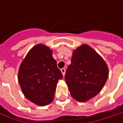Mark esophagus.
Here are the masks:
<instances>
[{"mask_svg":"<svg viewBox=\"0 0 123 123\" xmlns=\"http://www.w3.org/2000/svg\"><path fill=\"white\" fill-rule=\"evenodd\" d=\"M61 72H62V73L63 74V76H64V75H65V73H66V69L62 68L61 69Z\"/></svg>","mask_w":123,"mask_h":123,"instance_id":"esophagus-1","label":"esophagus"}]
</instances>
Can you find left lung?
Returning <instances> with one entry per match:
<instances>
[{
    "label": "left lung",
    "mask_w": 123,
    "mask_h": 123,
    "mask_svg": "<svg viewBox=\"0 0 123 123\" xmlns=\"http://www.w3.org/2000/svg\"><path fill=\"white\" fill-rule=\"evenodd\" d=\"M108 76L105 60L84 44L73 50L65 79L71 97L77 101L86 102L101 92Z\"/></svg>",
    "instance_id": "1"
}]
</instances>
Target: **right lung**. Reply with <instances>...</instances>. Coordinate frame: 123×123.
Wrapping results in <instances>:
<instances>
[{
  "instance_id": "add662e5",
  "label": "right lung",
  "mask_w": 123,
  "mask_h": 123,
  "mask_svg": "<svg viewBox=\"0 0 123 123\" xmlns=\"http://www.w3.org/2000/svg\"><path fill=\"white\" fill-rule=\"evenodd\" d=\"M62 78L52 50L42 44L36 45L29 51L18 74L25 97L39 106L49 105L53 101L57 83Z\"/></svg>"
}]
</instances>
